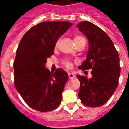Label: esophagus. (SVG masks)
Segmentation results:
<instances>
[{
    "instance_id": "34e87169",
    "label": "esophagus",
    "mask_w": 129,
    "mask_h": 129,
    "mask_svg": "<svg viewBox=\"0 0 129 129\" xmlns=\"http://www.w3.org/2000/svg\"><path fill=\"white\" fill-rule=\"evenodd\" d=\"M75 77V75H74L73 73H68V77H69L70 79H72L74 78Z\"/></svg>"
}]
</instances>
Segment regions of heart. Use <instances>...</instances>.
Instances as JSON below:
<instances>
[{
	"mask_svg": "<svg viewBox=\"0 0 129 129\" xmlns=\"http://www.w3.org/2000/svg\"><path fill=\"white\" fill-rule=\"evenodd\" d=\"M82 39H84L83 37H81V36H78V37H75V39H74V41H75V43L76 41H80V40H82ZM58 44H59V41H57L56 45H57ZM63 65H64L66 67L68 68H71V66H72V63H71L70 61H68V60H65L64 61H63Z\"/></svg>",
	"mask_w": 129,
	"mask_h": 129,
	"instance_id": "heart-1",
	"label": "heart"
}]
</instances>
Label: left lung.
I'll use <instances>...</instances> for the list:
<instances>
[{"mask_svg": "<svg viewBox=\"0 0 129 129\" xmlns=\"http://www.w3.org/2000/svg\"><path fill=\"white\" fill-rule=\"evenodd\" d=\"M77 27L88 41L86 59L79 69H92L91 78L77 75L80 81L78 96L84 105L99 107L110 99L117 87L120 75L119 54L110 37L95 24L83 21Z\"/></svg>", "mask_w": 129, "mask_h": 129, "instance_id": "obj_1", "label": "left lung"}]
</instances>
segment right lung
Instances as JSON below:
<instances>
[{"instance_id": "right-lung-1", "label": "right lung", "mask_w": 129, "mask_h": 129, "mask_svg": "<svg viewBox=\"0 0 129 129\" xmlns=\"http://www.w3.org/2000/svg\"><path fill=\"white\" fill-rule=\"evenodd\" d=\"M72 25L68 21L43 22L30 28L19 43L14 62V86L34 110L53 111L61 102L68 75L61 68L50 73L45 63L57 41Z\"/></svg>"}]
</instances>
